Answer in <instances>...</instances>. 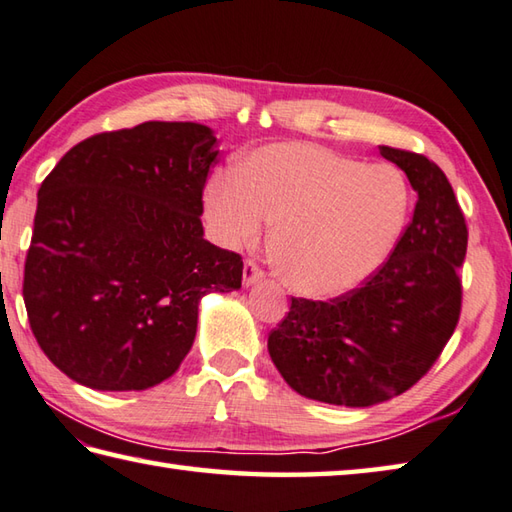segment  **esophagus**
<instances>
[{"instance_id": "obj_1", "label": "esophagus", "mask_w": 512, "mask_h": 512, "mask_svg": "<svg viewBox=\"0 0 512 512\" xmlns=\"http://www.w3.org/2000/svg\"><path fill=\"white\" fill-rule=\"evenodd\" d=\"M264 277V273H262V268H259L257 264H253V262H246L244 264V275H242V282H244V286L248 288V286H253V284H257L259 279Z\"/></svg>"}]
</instances>
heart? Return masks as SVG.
Here are the masks:
<instances>
[{"label":"heart","mask_w":512,"mask_h":512,"mask_svg":"<svg viewBox=\"0 0 512 512\" xmlns=\"http://www.w3.org/2000/svg\"><path fill=\"white\" fill-rule=\"evenodd\" d=\"M410 188L390 164H364L302 142L259 146L204 188L215 242L255 246L273 224L268 257L290 293L333 299L386 262L406 224Z\"/></svg>","instance_id":"obj_1"}]
</instances>
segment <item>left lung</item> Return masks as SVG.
<instances>
[{
  "mask_svg": "<svg viewBox=\"0 0 512 512\" xmlns=\"http://www.w3.org/2000/svg\"><path fill=\"white\" fill-rule=\"evenodd\" d=\"M417 193L413 222L388 262L348 295L293 299L268 335L284 382L315 402L366 408L402 395L437 362L462 310L468 230L453 186L424 155L379 146Z\"/></svg>",
  "mask_w": 512,
  "mask_h": 512,
  "instance_id": "left-lung-1",
  "label": "left lung"
}]
</instances>
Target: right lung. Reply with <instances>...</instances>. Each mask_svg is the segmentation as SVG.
<instances>
[{"mask_svg":"<svg viewBox=\"0 0 512 512\" xmlns=\"http://www.w3.org/2000/svg\"><path fill=\"white\" fill-rule=\"evenodd\" d=\"M213 128L146 122L88 137L37 193L24 304L37 344L73 382L146 390L195 342L199 302L242 288L244 262L204 239Z\"/></svg>","mask_w":512,"mask_h":512,"instance_id":"1","label":"right lung"}]
</instances>
